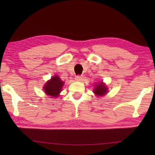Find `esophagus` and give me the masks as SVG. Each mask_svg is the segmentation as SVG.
<instances>
[{"label": "esophagus", "instance_id": "34e87169", "mask_svg": "<svg viewBox=\"0 0 155 155\" xmlns=\"http://www.w3.org/2000/svg\"><path fill=\"white\" fill-rule=\"evenodd\" d=\"M75 79H76V81H81L83 80V76H81V75H77V76H76Z\"/></svg>", "mask_w": 155, "mask_h": 155}]
</instances>
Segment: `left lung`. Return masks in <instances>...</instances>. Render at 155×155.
<instances>
[{
	"instance_id": "obj_1",
	"label": "left lung",
	"mask_w": 155,
	"mask_h": 155,
	"mask_svg": "<svg viewBox=\"0 0 155 155\" xmlns=\"http://www.w3.org/2000/svg\"><path fill=\"white\" fill-rule=\"evenodd\" d=\"M107 88L106 87V85L103 84V82H101L96 85L94 92L98 96H103L107 93Z\"/></svg>"
}]
</instances>
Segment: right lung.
Returning a JSON list of instances; mask_svg holds the SVG:
<instances>
[{
	"label": "right lung",
	"instance_id": "add662e5",
	"mask_svg": "<svg viewBox=\"0 0 155 155\" xmlns=\"http://www.w3.org/2000/svg\"><path fill=\"white\" fill-rule=\"evenodd\" d=\"M63 85H64L63 81H61L58 76L56 75L46 83L44 89L47 95L57 97L61 92Z\"/></svg>",
	"mask_w": 155,
	"mask_h": 155
}]
</instances>
